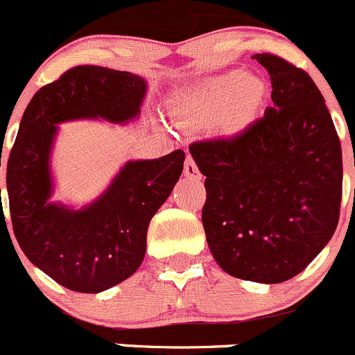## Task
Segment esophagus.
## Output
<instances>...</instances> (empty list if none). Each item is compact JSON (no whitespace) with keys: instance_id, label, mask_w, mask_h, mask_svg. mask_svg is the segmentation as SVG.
I'll return each instance as SVG.
<instances>
[{"instance_id":"34e87169","label":"esophagus","mask_w":355,"mask_h":355,"mask_svg":"<svg viewBox=\"0 0 355 355\" xmlns=\"http://www.w3.org/2000/svg\"><path fill=\"white\" fill-rule=\"evenodd\" d=\"M184 175L189 178H200V171L199 168H197L196 162H193L190 156H187V159H185V165H184Z\"/></svg>"}]
</instances>
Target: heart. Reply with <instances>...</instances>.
I'll return each instance as SVG.
<instances>
[{
  "mask_svg": "<svg viewBox=\"0 0 355 355\" xmlns=\"http://www.w3.org/2000/svg\"><path fill=\"white\" fill-rule=\"evenodd\" d=\"M259 85L245 73L209 78L196 85L178 102V114L190 125H207L218 121L226 132L238 130L252 115Z\"/></svg>",
  "mask_w": 355,
  "mask_h": 355,
  "instance_id": "heart-1",
  "label": "heart"
}]
</instances>
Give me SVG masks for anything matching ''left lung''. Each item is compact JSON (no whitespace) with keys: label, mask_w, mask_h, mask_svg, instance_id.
<instances>
[{"label":"left lung","mask_w":355,"mask_h":355,"mask_svg":"<svg viewBox=\"0 0 355 355\" xmlns=\"http://www.w3.org/2000/svg\"><path fill=\"white\" fill-rule=\"evenodd\" d=\"M272 83L266 115L233 137L197 141L206 175L202 225L218 266L277 284L303 272L340 218L342 148L315 81L275 54H255Z\"/></svg>","instance_id":"1"}]
</instances>
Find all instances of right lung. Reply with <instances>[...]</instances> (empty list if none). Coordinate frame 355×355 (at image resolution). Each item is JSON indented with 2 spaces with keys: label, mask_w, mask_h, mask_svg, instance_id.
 <instances>
[{
  "label": "right lung",
  "mask_w": 355,
  "mask_h": 355,
  "mask_svg": "<svg viewBox=\"0 0 355 355\" xmlns=\"http://www.w3.org/2000/svg\"><path fill=\"white\" fill-rule=\"evenodd\" d=\"M141 76L102 66H76L33 95L6 165L10 214L21 252L58 284L96 294L125 281L146 253L148 226L184 170L185 153L129 162L89 206L49 202L55 125L76 119L124 124L139 115Z\"/></svg>",
  "instance_id": "right-lung-1"
}]
</instances>
